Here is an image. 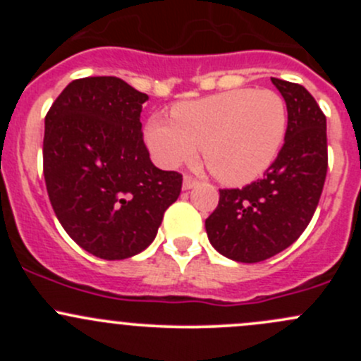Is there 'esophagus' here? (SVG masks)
Here are the masks:
<instances>
[{"instance_id": "34e87169", "label": "esophagus", "mask_w": 361, "mask_h": 361, "mask_svg": "<svg viewBox=\"0 0 361 361\" xmlns=\"http://www.w3.org/2000/svg\"><path fill=\"white\" fill-rule=\"evenodd\" d=\"M197 183H199V181L195 180L194 176H188V174H187V176L183 178V190H190V188H194Z\"/></svg>"}]
</instances>
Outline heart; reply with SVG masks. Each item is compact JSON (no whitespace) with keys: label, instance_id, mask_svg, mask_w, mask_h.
<instances>
[{"label":"heart","instance_id":"b5f03b06","mask_svg":"<svg viewBox=\"0 0 361 361\" xmlns=\"http://www.w3.org/2000/svg\"><path fill=\"white\" fill-rule=\"evenodd\" d=\"M288 106L271 89H234L171 108V120L154 115L145 127L152 157L173 169L192 162L202 147L211 173L227 185L260 178L281 154Z\"/></svg>","mask_w":361,"mask_h":361}]
</instances>
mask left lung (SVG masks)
<instances>
[{"label": "left lung", "instance_id": "1", "mask_svg": "<svg viewBox=\"0 0 361 361\" xmlns=\"http://www.w3.org/2000/svg\"><path fill=\"white\" fill-rule=\"evenodd\" d=\"M288 106L285 147L262 180L224 188L206 218L213 248L243 264L267 260L293 245L311 221L329 167L326 116L302 85L272 78Z\"/></svg>", "mask_w": 361, "mask_h": 361}]
</instances>
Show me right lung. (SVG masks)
Instances as JSON below:
<instances>
[{"label":"right lung","mask_w":361,"mask_h":361,"mask_svg":"<svg viewBox=\"0 0 361 361\" xmlns=\"http://www.w3.org/2000/svg\"><path fill=\"white\" fill-rule=\"evenodd\" d=\"M147 94L116 76L73 80L45 116L43 174L57 220L94 257L123 260L152 245L181 192L150 160L141 133Z\"/></svg>","instance_id":"add662e5"}]
</instances>
